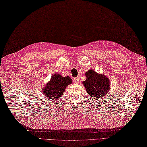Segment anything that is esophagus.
I'll list each match as a JSON object with an SVG mask.
<instances>
[{"label":"esophagus","instance_id":"obj_1","mask_svg":"<svg viewBox=\"0 0 147 147\" xmlns=\"http://www.w3.org/2000/svg\"><path fill=\"white\" fill-rule=\"evenodd\" d=\"M74 81L76 84H78L79 82V78H76L74 79Z\"/></svg>","mask_w":147,"mask_h":147}]
</instances>
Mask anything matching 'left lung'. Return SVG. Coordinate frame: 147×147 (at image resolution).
I'll return each instance as SVG.
<instances>
[{
	"label": "left lung",
	"instance_id": "1",
	"mask_svg": "<svg viewBox=\"0 0 147 147\" xmlns=\"http://www.w3.org/2000/svg\"><path fill=\"white\" fill-rule=\"evenodd\" d=\"M86 79L83 84L91 97L95 100L104 99L110 90V80L104 74L90 69L85 73Z\"/></svg>",
	"mask_w": 147,
	"mask_h": 147
}]
</instances>
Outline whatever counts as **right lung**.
<instances>
[{
  "mask_svg": "<svg viewBox=\"0 0 147 147\" xmlns=\"http://www.w3.org/2000/svg\"><path fill=\"white\" fill-rule=\"evenodd\" d=\"M72 83V80L69 77H62L61 74H55L51 77V80L42 88L43 93L47 99L58 100L61 97L65 88Z\"/></svg>",
  "mask_w": 147,
  "mask_h": 147,
  "instance_id": "obj_1",
  "label": "right lung"
}]
</instances>
